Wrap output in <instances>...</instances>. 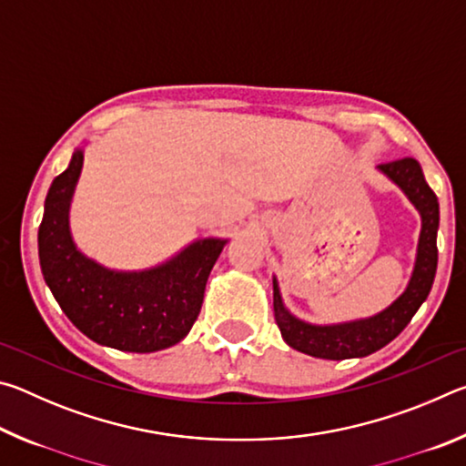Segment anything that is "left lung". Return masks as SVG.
<instances>
[{
    "mask_svg": "<svg viewBox=\"0 0 466 466\" xmlns=\"http://www.w3.org/2000/svg\"><path fill=\"white\" fill-rule=\"evenodd\" d=\"M376 170L403 191L421 218L411 278H409L403 294L372 317L317 325V322L298 319L296 314L288 310V306L283 304L278 278L273 275L275 322L281 330L283 341L291 350L302 351L306 356L320 360H347L366 358L370 353L382 350L411 322L413 314L420 310V306L428 298L433 278H436L440 205L436 193L425 183L420 162L413 157H403L397 162L380 164Z\"/></svg>",
    "mask_w": 466,
    "mask_h": 466,
    "instance_id": "obj_1",
    "label": "left lung"
}]
</instances>
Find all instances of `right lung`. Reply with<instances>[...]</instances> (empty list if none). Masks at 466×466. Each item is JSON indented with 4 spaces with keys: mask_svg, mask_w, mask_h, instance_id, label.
<instances>
[{
    "mask_svg": "<svg viewBox=\"0 0 466 466\" xmlns=\"http://www.w3.org/2000/svg\"><path fill=\"white\" fill-rule=\"evenodd\" d=\"M84 167V146L53 180L38 228L45 283L61 310L94 343L119 351L152 353L177 345L199 317L205 283L228 238L208 236L147 269L121 271L77 248L69 226Z\"/></svg>",
    "mask_w": 466,
    "mask_h": 466,
    "instance_id": "right-lung-1",
    "label": "right lung"
}]
</instances>
